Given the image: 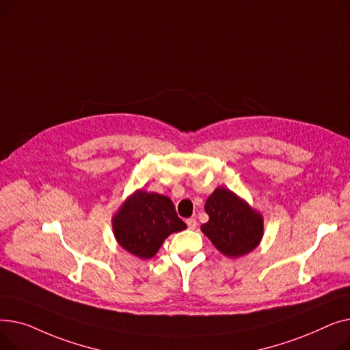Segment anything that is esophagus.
Segmentation results:
<instances>
[{
	"label": "esophagus",
	"instance_id": "esophagus-1",
	"mask_svg": "<svg viewBox=\"0 0 350 350\" xmlns=\"http://www.w3.org/2000/svg\"><path fill=\"white\" fill-rule=\"evenodd\" d=\"M186 224H187V227H189L190 230H196V227H197L196 218H187V219H186Z\"/></svg>",
	"mask_w": 350,
	"mask_h": 350
}]
</instances>
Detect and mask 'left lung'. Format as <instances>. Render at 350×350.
Instances as JSON below:
<instances>
[{"instance_id":"left-lung-1","label":"left lung","mask_w":350,"mask_h":350,"mask_svg":"<svg viewBox=\"0 0 350 350\" xmlns=\"http://www.w3.org/2000/svg\"><path fill=\"white\" fill-rule=\"evenodd\" d=\"M208 221L201 226L214 247L231 258L251 252L262 238V217L232 191L218 187L204 206Z\"/></svg>"}]
</instances>
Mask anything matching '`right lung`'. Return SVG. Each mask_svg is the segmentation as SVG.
<instances>
[{"instance_id": "right-lung-1", "label": "right lung", "mask_w": 350, "mask_h": 350, "mask_svg": "<svg viewBox=\"0 0 350 350\" xmlns=\"http://www.w3.org/2000/svg\"><path fill=\"white\" fill-rule=\"evenodd\" d=\"M186 227L169 197L143 190L129 198L113 218L118 243L143 260L152 258L172 232Z\"/></svg>"}]
</instances>
